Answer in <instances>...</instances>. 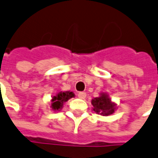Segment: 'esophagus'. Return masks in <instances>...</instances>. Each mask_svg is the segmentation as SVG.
<instances>
[{
  "label": "esophagus",
  "mask_w": 158,
  "mask_h": 158,
  "mask_svg": "<svg viewBox=\"0 0 158 158\" xmlns=\"http://www.w3.org/2000/svg\"><path fill=\"white\" fill-rule=\"evenodd\" d=\"M78 97L81 99H85L86 98V93L85 92H79L78 93Z\"/></svg>",
  "instance_id": "1"
}]
</instances>
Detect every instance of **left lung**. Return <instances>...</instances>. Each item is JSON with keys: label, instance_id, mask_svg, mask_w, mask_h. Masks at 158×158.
<instances>
[{"label": "left lung", "instance_id": "8db88e82", "mask_svg": "<svg viewBox=\"0 0 158 158\" xmlns=\"http://www.w3.org/2000/svg\"><path fill=\"white\" fill-rule=\"evenodd\" d=\"M93 110L101 116H110L116 110V104L111 101L107 93H101L98 97L92 99Z\"/></svg>", "mask_w": 158, "mask_h": 158}]
</instances>
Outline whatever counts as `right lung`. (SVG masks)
I'll use <instances>...</instances> for the list:
<instances>
[{"instance_id": "1", "label": "right lung", "mask_w": 158, "mask_h": 158, "mask_svg": "<svg viewBox=\"0 0 158 158\" xmlns=\"http://www.w3.org/2000/svg\"><path fill=\"white\" fill-rule=\"evenodd\" d=\"M72 97H75V94L72 91H60L52 96L51 109L54 111H60L63 107V103Z\"/></svg>"}]
</instances>
